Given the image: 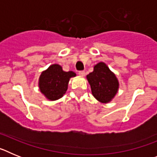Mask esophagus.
I'll return each mask as SVG.
<instances>
[{"label": "esophagus", "instance_id": "esophagus-1", "mask_svg": "<svg viewBox=\"0 0 157 157\" xmlns=\"http://www.w3.org/2000/svg\"><path fill=\"white\" fill-rule=\"evenodd\" d=\"M78 75L81 76H85L86 72L84 71H78Z\"/></svg>", "mask_w": 157, "mask_h": 157}]
</instances>
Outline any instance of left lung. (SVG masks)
I'll list each match as a JSON object with an SVG mask.
<instances>
[{
  "instance_id": "8db88e82",
  "label": "left lung",
  "mask_w": 157,
  "mask_h": 157,
  "mask_svg": "<svg viewBox=\"0 0 157 157\" xmlns=\"http://www.w3.org/2000/svg\"><path fill=\"white\" fill-rule=\"evenodd\" d=\"M91 91L96 99L102 103H108L114 98L119 89V82L109 67L100 62L94 67V71L87 75Z\"/></svg>"
}]
</instances>
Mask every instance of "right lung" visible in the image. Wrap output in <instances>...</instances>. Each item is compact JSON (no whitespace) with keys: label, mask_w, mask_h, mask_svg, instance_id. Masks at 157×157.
Segmentation results:
<instances>
[{"label":"right lung","mask_w":157,"mask_h":157,"mask_svg":"<svg viewBox=\"0 0 157 157\" xmlns=\"http://www.w3.org/2000/svg\"><path fill=\"white\" fill-rule=\"evenodd\" d=\"M76 74L73 71H64L59 64L51 65L43 71L39 78L41 92L50 101H56L63 97L67 90L69 80Z\"/></svg>","instance_id":"add662e5"}]
</instances>
